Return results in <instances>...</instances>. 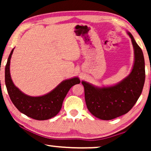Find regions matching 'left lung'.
Here are the masks:
<instances>
[{"label": "left lung", "instance_id": "8db88e82", "mask_svg": "<svg viewBox=\"0 0 151 151\" xmlns=\"http://www.w3.org/2000/svg\"><path fill=\"white\" fill-rule=\"evenodd\" d=\"M134 49V64L131 73L118 84L98 87L82 81L88 110L103 120H110L127 113L137 102L145 82V63L142 49L130 32Z\"/></svg>", "mask_w": 151, "mask_h": 151}]
</instances>
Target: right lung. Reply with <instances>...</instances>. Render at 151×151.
<instances>
[{"instance_id":"obj_1","label":"right lung","mask_w":151,"mask_h":151,"mask_svg":"<svg viewBox=\"0 0 151 151\" xmlns=\"http://www.w3.org/2000/svg\"><path fill=\"white\" fill-rule=\"evenodd\" d=\"M14 49L8 58L5 73V85L12 102L20 112L37 120H45L55 116L60 111L68 91L73 85L80 83V79L75 77L64 80L54 89L44 96H27L14 85L10 76V60Z\"/></svg>"}]
</instances>
